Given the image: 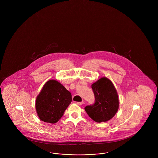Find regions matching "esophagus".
<instances>
[{
  "label": "esophagus",
  "instance_id": "obj_1",
  "mask_svg": "<svg viewBox=\"0 0 158 158\" xmlns=\"http://www.w3.org/2000/svg\"><path fill=\"white\" fill-rule=\"evenodd\" d=\"M83 103H84L83 101H82V102H77L76 104H77L78 105H82V104H83Z\"/></svg>",
  "mask_w": 158,
  "mask_h": 158
}]
</instances>
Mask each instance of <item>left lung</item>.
Wrapping results in <instances>:
<instances>
[{
	"label": "left lung",
	"instance_id": "1",
	"mask_svg": "<svg viewBox=\"0 0 158 158\" xmlns=\"http://www.w3.org/2000/svg\"><path fill=\"white\" fill-rule=\"evenodd\" d=\"M95 102L85 108L88 115L97 123L106 122L115 115L119 108V99L113 82L102 77L91 85Z\"/></svg>",
	"mask_w": 158,
	"mask_h": 158
}]
</instances>
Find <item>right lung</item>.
<instances>
[{
	"label": "right lung",
	"mask_w": 158,
	"mask_h": 158,
	"mask_svg": "<svg viewBox=\"0 0 158 158\" xmlns=\"http://www.w3.org/2000/svg\"><path fill=\"white\" fill-rule=\"evenodd\" d=\"M72 100L71 93L59 82L50 80L44 85L35 101L39 118L54 124L59 120Z\"/></svg>",
	"instance_id": "right-lung-1"
}]
</instances>
